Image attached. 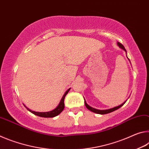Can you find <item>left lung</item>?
<instances>
[{"mask_svg": "<svg viewBox=\"0 0 149 149\" xmlns=\"http://www.w3.org/2000/svg\"><path fill=\"white\" fill-rule=\"evenodd\" d=\"M118 46H119L121 48V49H122L124 50L125 51H126V50L125 49V48H124V47L123 46L122 44H121L120 42H118ZM125 102L126 101H125L124 102L122 103V104L121 105L118 106V107H116L110 108V109H108V110H97V109H95V108H92L91 107H90V106H89L87 104V102H86V101H85V107H86L87 109L89 110L90 111H91V112H95V113H96V114H108V113L114 112V111L118 110V108L122 107V106L125 104Z\"/></svg>", "mask_w": 149, "mask_h": 149, "instance_id": "1", "label": "left lung"}]
</instances>
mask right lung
<instances>
[{
	"mask_svg": "<svg viewBox=\"0 0 149 149\" xmlns=\"http://www.w3.org/2000/svg\"><path fill=\"white\" fill-rule=\"evenodd\" d=\"M70 90V89H68L67 91L65 93V94L63 96V97L62 98L61 100H60V104H58V106L54 109L52 111H50V112H35V111H32L29 108H27L26 106H25V107H26L27 110H28L29 112H31L33 114L36 115V116H38L40 117H43V118H53L56 116L58 115L59 114H60L62 112V110H64V98L65 97V95L68 94V93L69 92V91Z\"/></svg>",
	"mask_w": 149,
	"mask_h": 149,
	"instance_id": "obj_1",
	"label": "right lung"
}]
</instances>
